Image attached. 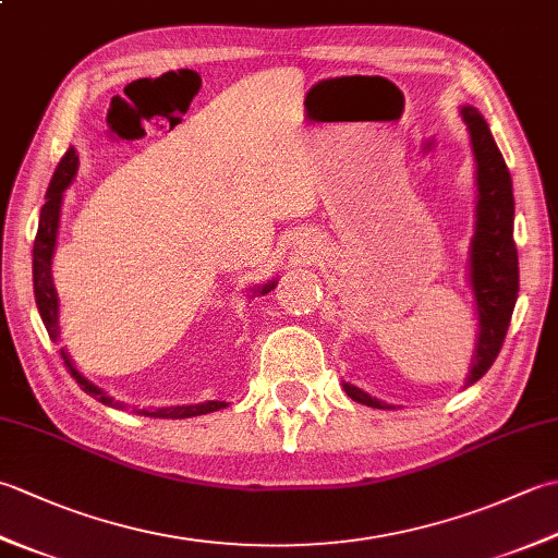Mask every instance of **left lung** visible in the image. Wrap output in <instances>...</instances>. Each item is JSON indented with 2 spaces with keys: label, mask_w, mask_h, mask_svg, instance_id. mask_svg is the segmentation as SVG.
Returning <instances> with one entry per match:
<instances>
[{
  "label": "left lung",
  "mask_w": 558,
  "mask_h": 558,
  "mask_svg": "<svg viewBox=\"0 0 558 558\" xmlns=\"http://www.w3.org/2000/svg\"><path fill=\"white\" fill-rule=\"evenodd\" d=\"M462 120L468 124L472 153L477 162V206H475V234L470 244V288L477 306V345L472 352V366L465 386L480 381L499 357L513 306L518 300V248L513 242V182L501 150L489 132L484 117L462 105ZM345 393L362 405L386 410L381 402L364 393L357 386L342 384Z\"/></svg>",
  "instance_id": "1"
}]
</instances>
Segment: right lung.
Segmentation results:
<instances>
[{
  "mask_svg": "<svg viewBox=\"0 0 558 558\" xmlns=\"http://www.w3.org/2000/svg\"><path fill=\"white\" fill-rule=\"evenodd\" d=\"M78 170V156L74 148H69L64 153V158L59 160L57 170L52 174V182L47 186L45 194V206L40 208V222H38V234H35V244H33V292H35V304H38V312L43 324L50 333L52 340L59 338V324H57V312H59V300L54 292V282H52V254H54V244H57V230H59V210H62V198L66 186L74 180V174ZM276 288V280L266 282V286L256 288V294H266ZM62 360L66 364L69 374L76 378V384L86 390L88 396L100 400L102 405L110 408H124L122 402H114L102 388L96 384H90L86 376H83L74 362H71L69 354L64 350ZM228 408L220 400H208L201 402V405H172V408H156V410H138V414H146V417H160V420H186V417H196V414H208Z\"/></svg>",
  "mask_w": 558,
  "mask_h": 558,
  "instance_id": "add662e5",
  "label": "right lung"
}]
</instances>
